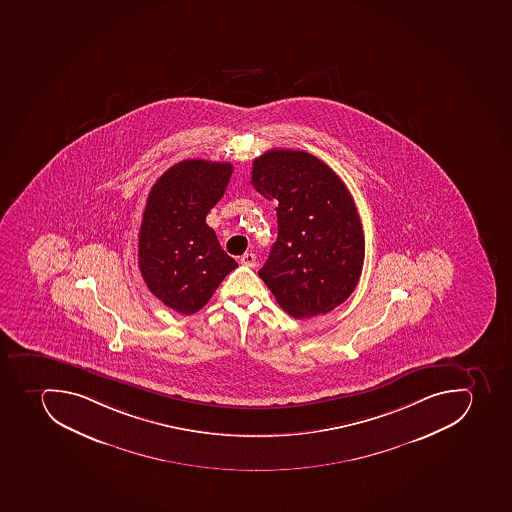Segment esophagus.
Masks as SVG:
<instances>
[{"label":"esophagus","mask_w":512,"mask_h":512,"mask_svg":"<svg viewBox=\"0 0 512 512\" xmlns=\"http://www.w3.org/2000/svg\"><path fill=\"white\" fill-rule=\"evenodd\" d=\"M240 262L243 264V266L256 267V254H243V256H241Z\"/></svg>","instance_id":"1"}]
</instances>
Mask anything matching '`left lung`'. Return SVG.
<instances>
[{
    "mask_svg": "<svg viewBox=\"0 0 512 512\" xmlns=\"http://www.w3.org/2000/svg\"><path fill=\"white\" fill-rule=\"evenodd\" d=\"M251 185L279 201L277 241L259 277L297 319L342 305L360 280L365 235L344 181L303 151L271 149L254 159Z\"/></svg>",
    "mask_w": 512,
    "mask_h": 512,
    "instance_id": "8db88e82",
    "label": "left lung"
}]
</instances>
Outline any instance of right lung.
<instances>
[{
  "mask_svg": "<svg viewBox=\"0 0 512 512\" xmlns=\"http://www.w3.org/2000/svg\"><path fill=\"white\" fill-rule=\"evenodd\" d=\"M232 164L189 159L155 181L139 230L138 262L147 288L164 305L193 314L238 267L206 215L224 196Z\"/></svg>",
  "mask_w": 512,
  "mask_h": 512,
  "instance_id": "obj_1",
  "label": "right lung"
}]
</instances>
